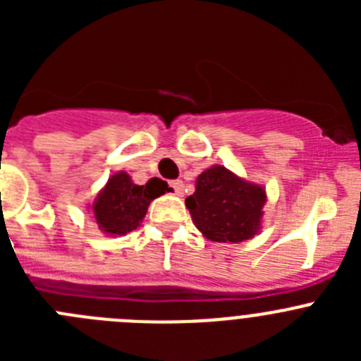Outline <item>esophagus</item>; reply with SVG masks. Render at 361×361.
Instances as JSON below:
<instances>
[{
	"mask_svg": "<svg viewBox=\"0 0 361 361\" xmlns=\"http://www.w3.org/2000/svg\"><path fill=\"white\" fill-rule=\"evenodd\" d=\"M171 188H173L175 195H178V197L184 195V184H183V180H173V183H171Z\"/></svg>",
	"mask_w": 361,
	"mask_h": 361,
	"instance_id": "esophagus-1",
	"label": "esophagus"
}]
</instances>
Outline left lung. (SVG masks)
<instances>
[{"label": "left lung", "mask_w": 361, "mask_h": 361, "mask_svg": "<svg viewBox=\"0 0 361 361\" xmlns=\"http://www.w3.org/2000/svg\"><path fill=\"white\" fill-rule=\"evenodd\" d=\"M266 188L245 180L222 164L197 177L195 193L186 199L191 220L212 242H244L262 229Z\"/></svg>", "instance_id": "left-lung-1"}]
</instances>
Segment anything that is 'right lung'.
Instances as JSON below:
<instances>
[{
	"mask_svg": "<svg viewBox=\"0 0 361 361\" xmlns=\"http://www.w3.org/2000/svg\"><path fill=\"white\" fill-rule=\"evenodd\" d=\"M168 184L153 177L146 184L139 186L126 171H116L108 177L106 184L101 188L94 204L88 206L97 228L108 237H123L141 226L152 200L164 195Z\"/></svg>",
	"mask_w": 361,
	"mask_h": 361,
	"instance_id": "obj_1",
	"label": "right lung"
}]
</instances>
